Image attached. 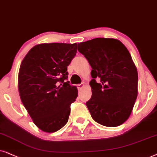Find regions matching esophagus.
I'll return each mask as SVG.
<instances>
[{
  "label": "esophagus",
  "mask_w": 157,
  "mask_h": 157,
  "mask_svg": "<svg viewBox=\"0 0 157 157\" xmlns=\"http://www.w3.org/2000/svg\"><path fill=\"white\" fill-rule=\"evenodd\" d=\"M77 89H78V90H81L83 87H84V84H83V83H81V84H78L77 85Z\"/></svg>",
  "instance_id": "1"
}]
</instances>
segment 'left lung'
<instances>
[{
	"mask_svg": "<svg viewBox=\"0 0 157 157\" xmlns=\"http://www.w3.org/2000/svg\"><path fill=\"white\" fill-rule=\"evenodd\" d=\"M77 49L93 69L92 96L86 103L92 118L108 127L124 124L138 95L137 69L128 50L118 39L108 38L80 43Z\"/></svg>",
	"mask_w": 157,
	"mask_h": 157,
	"instance_id": "8db88e82",
	"label": "left lung"
}]
</instances>
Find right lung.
Listing matches in <instances>:
<instances>
[{
	"label": "right lung",
	"mask_w": 157,
	"mask_h": 157,
	"mask_svg": "<svg viewBox=\"0 0 157 157\" xmlns=\"http://www.w3.org/2000/svg\"><path fill=\"white\" fill-rule=\"evenodd\" d=\"M77 49L76 43L41 44L31 48L21 64V100L34 124L44 132L57 131L68 121L77 89L67 81V66Z\"/></svg>",
	"instance_id": "obj_1"
}]
</instances>
